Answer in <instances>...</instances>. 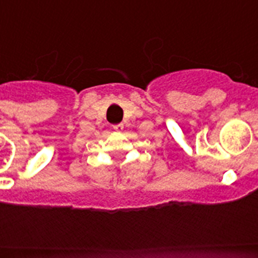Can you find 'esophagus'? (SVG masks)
Here are the masks:
<instances>
[{
  "instance_id": "34e87169",
  "label": "esophagus",
  "mask_w": 258,
  "mask_h": 258,
  "mask_svg": "<svg viewBox=\"0 0 258 258\" xmlns=\"http://www.w3.org/2000/svg\"><path fill=\"white\" fill-rule=\"evenodd\" d=\"M113 130H116V131L121 132L122 130H123V123H117V124H113Z\"/></svg>"
}]
</instances>
